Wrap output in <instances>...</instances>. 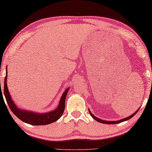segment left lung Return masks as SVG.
<instances>
[{"label": "left lung", "instance_id": "1", "mask_svg": "<svg viewBox=\"0 0 152 152\" xmlns=\"http://www.w3.org/2000/svg\"><path fill=\"white\" fill-rule=\"evenodd\" d=\"M139 108L137 110V111H135V113H134L133 114H131V116H128V117H126V118H123V119H121V120H118V121H103V120H102V119H100V118H98V117H96V116H95L94 115V114L91 113V112L89 110V114H90V115L92 116L93 117V118L94 119H95L96 121H97L98 122H99V123H104V124H108V125H112V124H117V123H122V122H123V121H127V120H129V119H130V118H131L133 117V116H135V114H136V113H137V112L139 111Z\"/></svg>", "mask_w": 152, "mask_h": 152}]
</instances>
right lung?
<instances>
[{
  "label": "right lung",
  "mask_w": 152,
  "mask_h": 152,
  "mask_svg": "<svg viewBox=\"0 0 152 152\" xmlns=\"http://www.w3.org/2000/svg\"><path fill=\"white\" fill-rule=\"evenodd\" d=\"M7 68L6 69V76L4 82V97H5L7 104H8V106H9L11 110L20 120L24 122V123L32 125H45L53 123L54 122L58 121L61 118L62 114L64 113V107H65V99L69 88H67L64 90V93L61 96V99H60L58 106L54 110L47 112V113H35V112H32L28 110L21 109L17 106L15 103L12 99L11 95H10L8 87H7ZM1 95L2 96L1 89Z\"/></svg>",
  "instance_id": "obj_1"
}]
</instances>
